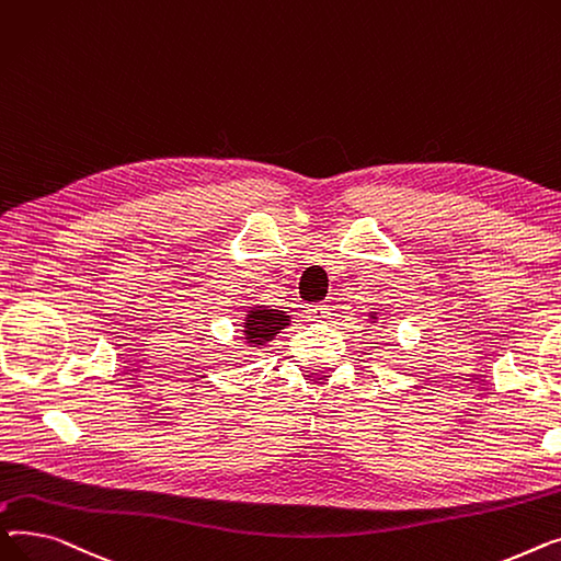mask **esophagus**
Here are the masks:
<instances>
[{"mask_svg":"<svg viewBox=\"0 0 561 561\" xmlns=\"http://www.w3.org/2000/svg\"><path fill=\"white\" fill-rule=\"evenodd\" d=\"M306 314H308V319H312V321H325V319H331V308L321 306V304H314V306H308V308H306Z\"/></svg>","mask_w":561,"mask_h":561,"instance_id":"esophagus-1","label":"esophagus"}]
</instances>
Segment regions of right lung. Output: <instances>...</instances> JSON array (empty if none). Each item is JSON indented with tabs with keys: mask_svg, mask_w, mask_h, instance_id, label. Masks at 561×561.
<instances>
[{
	"mask_svg": "<svg viewBox=\"0 0 561 561\" xmlns=\"http://www.w3.org/2000/svg\"><path fill=\"white\" fill-rule=\"evenodd\" d=\"M289 321V317L280 310H267V308H255L247 314V331H244V340L249 344L262 346L276 337V333L280 328H285Z\"/></svg>",
	"mask_w": 561,
	"mask_h": 561,
	"instance_id": "add662e5",
	"label": "right lung"
}]
</instances>
